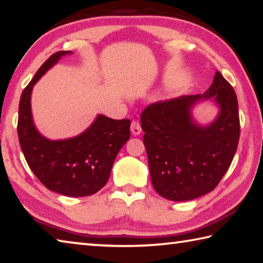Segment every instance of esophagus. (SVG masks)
<instances>
[{
    "label": "esophagus",
    "mask_w": 263,
    "mask_h": 263,
    "mask_svg": "<svg viewBox=\"0 0 263 263\" xmlns=\"http://www.w3.org/2000/svg\"><path fill=\"white\" fill-rule=\"evenodd\" d=\"M130 132H132L133 135H135V136L140 135V134L142 133V127H141V123L138 122V121H136V120L132 121V125H130Z\"/></svg>",
    "instance_id": "esophagus-1"
}]
</instances>
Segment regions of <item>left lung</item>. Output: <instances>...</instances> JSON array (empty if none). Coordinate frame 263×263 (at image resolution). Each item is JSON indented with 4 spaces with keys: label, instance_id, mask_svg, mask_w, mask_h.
Wrapping results in <instances>:
<instances>
[{
    "label": "left lung",
    "instance_id": "8db88e82",
    "mask_svg": "<svg viewBox=\"0 0 263 263\" xmlns=\"http://www.w3.org/2000/svg\"><path fill=\"white\" fill-rule=\"evenodd\" d=\"M210 98L219 115L210 125H197L191 107ZM141 125L155 190L168 200H191L214 190L229 170L239 141L238 101L217 71L204 95L151 104L142 112Z\"/></svg>",
    "mask_w": 263,
    "mask_h": 263
}]
</instances>
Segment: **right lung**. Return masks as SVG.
I'll return each instance as SVG.
<instances>
[{
  "mask_svg": "<svg viewBox=\"0 0 263 263\" xmlns=\"http://www.w3.org/2000/svg\"><path fill=\"white\" fill-rule=\"evenodd\" d=\"M51 54L24 89L18 112V137L29 168L47 187L67 197L91 196L106 184L116 157L130 137V120L97 116L80 135L67 140H48L34 126L31 95L34 85L61 57Z\"/></svg>",
  "mask_w": 263,
  "mask_h": 263,
  "instance_id": "add662e5",
  "label": "right lung"
}]
</instances>
